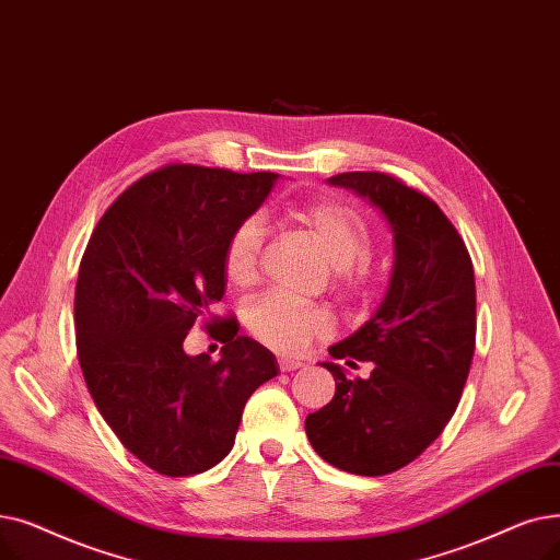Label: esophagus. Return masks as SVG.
Masks as SVG:
<instances>
[{"label":"esophagus","instance_id":"esophagus-1","mask_svg":"<svg viewBox=\"0 0 560 560\" xmlns=\"http://www.w3.org/2000/svg\"><path fill=\"white\" fill-rule=\"evenodd\" d=\"M278 366L280 371H284V374H289V371H296L303 366V362L299 360H289V358H278Z\"/></svg>","mask_w":560,"mask_h":560}]
</instances>
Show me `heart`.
I'll return each mask as SVG.
<instances>
[{
    "label": "heart",
    "mask_w": 560,
    "mask_h": 560,
    "mask_svg": "<svg viewBox=\"0 0 560 560\" xmlns=\"http://www.w3.org/2000/svg\"><path fill=\"white\" fill-rule=\"evenodd\" d=\"M289 219L314 238L335 269V287L346 299L369 303L376 296L378 276L366 261L374 248V232L360 209L337 198H322L291 207ZM261 246L264 228L257 217L232 228L221 255L223 276L232 287L244 289L259 278ZM244 322L257 341L284 355L303 353L312 341L332 332V314L326 307L278 294L253 301L244 312Z\"/></svg>",
    "instance_id": "heart-1"
}]
</instances>
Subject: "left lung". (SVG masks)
I'll return each mask as SVG.
<instances>
[{"instance_id": "8db88e82", "label": "left lung", "mask_w": 560, "mask_h": 560, "mask_svg": "<svg viewBox=\"0 0 560 560\" xmlns=\"http://www.w3.org/2000/svg\"><path fill=\"white\" fill-rule=\"evenodd\" d=\"M369 198L394 230L396 261L378 312L349 339L330 346L349 366L374 362L366 381L339 364L328 406L307 415L305 433L326 463L360 476L410 465L456 412L476 346V282L469 250L444 211L389 173L330 177Z\"/></svg>"}]
</instances>
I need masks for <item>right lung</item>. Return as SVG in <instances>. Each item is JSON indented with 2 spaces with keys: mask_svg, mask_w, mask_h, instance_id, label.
I'll list each match as a JSON object with an SVG mask.
<instances>
[{
  "mask_svg": "<svg viewBox=\"0 0 560 560\" xmlns=\"http://www.w3.org/2000/svg\"><path fill=\"white\" fill-rule=\"evenodd\" d=\"M276 173L164 164L109 205L79 264L77 358L93 401L122 446L162 476H194L234 444L246 401L278 362L236 335L223 244L269 196ZM224 343L211 363L180 349L196 324Z\"/></svg>",
  "mask_w": 560,
  "mask_h": 560,
  "instance_id": "right-lung-1",
  "label": "right lung"
}]
</instances>
